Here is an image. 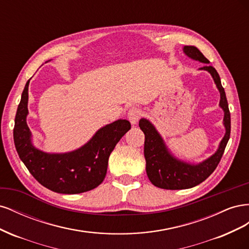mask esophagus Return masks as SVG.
Segmentation results:
<instances>
[{
  "instance_id": "esophagus-1",
  "label": "esophagus",
  "mask_w": 249,
  "mask_h": 249,
  "mask_svg": "<svg viewBox=\"0 0 249 249\" xmlns=\"http://www.w3.org/2000/svg\"><path fill=\"white\" fill-rule=\"evenodd\" d=\"M140 116H141V111L138 108H132L130 109L129 113H127V117H129V120L132 124H136L138 123Z\"/></svg>"
}]
</instances>
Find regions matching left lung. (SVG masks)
<instances>
[{
  "instance_id": "1",
  "label": "left lung",
  "mask_w": 249,
  "mask_h": 249,
  "mask_svg": "<svg viewBox=\"0 0 249 249\" xmlns=\"http://www.w3.org/2000/svg\"><path fill=\"white\" fill-rule=\"evenodd\" d=\"M185 54L201 63H206L200 67V71H207L212 76L217 89L220 92L219 106L224 112L223 125L225 134L219 143L216 152L200 163L193 164L178 159L171 154L167 145L155 125L146 118L139 120V126L145 135L144 157L146 161V173L150 182L158 188L167 190L189 189L202 183L210 177L217 165L219 164L231 135V114L229 104L225 96L224 88L221 85L220 77L213 66L209 65L210 61L202 55V53L193 46L183 48Z\"/></svg>"
}]
</instances>
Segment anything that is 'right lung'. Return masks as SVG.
<instances>
[{
	"mask_svg": "<svg viewBox=\"0 0 249 249\" xmlns=\"http://www.w3.org/2000/svg\"><path fill=\"white\" fill-rule=\"evenodd\" d=\"M29 83L21 93L14 120L13 139L20 160L30 173L48 189L62 194L83 193L96 188L106 177L112 150L131 129L126 119H118L97 131L84 145L70 153H46L32 143L27 124Z\"/></svg>",
	"mask_w": 249,
	"mask_h": 249,
	"instance_id": "right-lung-1",
	"label": "right lung"
}]
</instances>
